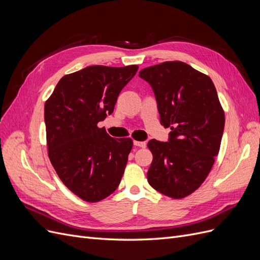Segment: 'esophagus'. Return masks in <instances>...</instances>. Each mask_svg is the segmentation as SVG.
I'll return each mask as SVG.
<instances>
[{
	"label": "esophagus",
	"instance_id": "obj_1",
	"mask_svg": "<svg viewBox=\"0 0 260 260\" xmlns=\"http://www.w3.org/2000/svg\"><path fill=\"white\" fill-rule=\"evenodd\" d=\"M133 144H135L136 146H139V147H145L146 146V142H143V141H135Z\"/></svg>",
	"mask_w": 260,
	"mask_h": 260
}]
</instances>
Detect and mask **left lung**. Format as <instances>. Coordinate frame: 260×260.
Segmentation results:
<instances>
[{
  "instance_id": "obj_1",
  "label": "left lung",
  "mask_w": 260,
  "mask_h": 260,
  "mask_svg": "<svg viewBox=\"0 0 260 260\" xmlns=\"http://www.w3.org/2000/svg\"><path fill=\"white\" fill-rule=\"evenodd\" d=\"M139 77L152 86L167 142L147 143L153 161L147 181L156 191L182 199L199 188L215 162L224 113L211 79L183 61L144 68Z\"/></svg>"
}]
</instances>
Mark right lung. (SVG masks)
<instances>
[{"label":"right lung","mask_w":260,"mask_h":260,"mask_svg":"<svg viewBox=\"0 0 260 260\" xmlns=\"http://www.w3.org/2000/svg\"><path fill=\"white\" fill-rule=\"evenodd\" d=\"M138 68L85 67L62 77L45 102L50 160L62 183L85 202L104 200L121 181L132 140L114 139L98 123L114 112Z\"/></svg>","instance_id":"1"}]
</instances>
